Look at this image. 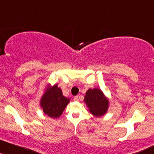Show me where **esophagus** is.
Returning a JSON list of instances; mask_svg holds the SVG:
<instances>
[{
    "mask_svg": "<svg viewBox=\"0 0 154 154\" xmlns=\"http://www.w3.org/2000/svg\"><path fill=\"white\" fill-rule=\"evenodd\" d=\"M74 100H75V101H79V96H75V97H74Z\"/></svg>",
    "mask_w": 154,
    "mask_h": 154,
    "instance_id": "1",
    "label": "esophagus"
}]
</instances>
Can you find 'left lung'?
<instances>
[{"label":"left lung","instance_id":"1","mask_svg":"<svg viewBox=\"0 0 154 154\" xmlns=\"http://www.w3.org/2000/svg\"><path fill=\"white\" fill-rule=\"evenodd\" d=\"M84 103L94 117H102L107 113L109 108V100L100 89H89L85 94Z\"/></svg>","mask_w":154,"mask_h":154}]
</instances>
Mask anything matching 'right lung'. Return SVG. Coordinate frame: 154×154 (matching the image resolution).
Returning <instances> with one entry per match:
<instances>
[{"instance_id": "right-lung-1", "label": "right lung", "mask_w": 154, "mask_h": 154, "mask_svg": "<svg viewBox=\"0 0 154 154\" xmlns=\"http://www.w3.org/2000/svg\"><path fill=\"white\" fill-rule=\"evenodd\" d=\"M69 98L62 95V91L58 85H47L43 95L40 99V107L44 114L51 118H58L69 103Z\"/></svg>"}]
</instances>
